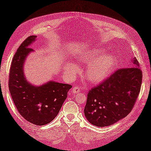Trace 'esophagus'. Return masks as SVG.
<instances>
[{"label": "esophagus", "mask_w": 151, "mask_h": 151, "mask_svg": "<svg viewBox=\"0 0 151 151\" xmlns=\"http://www.w3.org/2000/svg\"><path fill=\"white\" fill-rule=\"evenodd\" d=\"M79 91H80V89H79V87L74 86L72 89V93H74V94H75V93H78L79 92Z\"/></svg>", "instance_id": "obj_1"}]
</instances>
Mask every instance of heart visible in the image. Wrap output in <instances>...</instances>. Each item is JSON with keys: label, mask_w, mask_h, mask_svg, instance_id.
<instances>
[{"label": "heart", "mask_w": 151, "mask_h": 151, "mask_svg": "<svg viewBox=\"0 0 151 151\" xmlns=\"http://www.w3.org/2000/svg\"><path fill=\"white\" fill-rule=\"evenodd\" d=\"M104 50L101 49H93L82 56V60L88 63L86 71V78L92 83H99L108 76L116 64V58L112 55H102ZM79 70L77 65L68 63L64 67L66 74L72 76Z\"/></svg>", "instance_id": "1"}]
</instances>
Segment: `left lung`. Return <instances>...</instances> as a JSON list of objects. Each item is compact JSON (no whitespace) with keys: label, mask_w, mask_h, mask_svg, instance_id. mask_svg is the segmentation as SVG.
Returning a JSON list of instances; mask_svg holds the SVG:
<instances>
[{"label":"left lung","mask_w":151,"mask_h":151,"mask_svg":"<svg viewBox=\"0 0 151 151\" xmlns=\"http://www.w3.org/2000/svg\"><path fill=\"white\" fill-rule=\"evenodd\" d=\"M132 67L120 68L89 91L84 115L100 127L114 124L132 111L139 94L142 72L137 58Z\"/></svg>","instance_id":"left-lung-1"}]
</instances>
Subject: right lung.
<instances>
[{"mask_svg":"<svg viewBox=\"0 0 151 151\" xmlns=\"http://www.w3.org/2000/svg\"><path fill=\"white\" fill-rule=\"evenodd\" d=\"M37 36L31 35L22 43L10 68L9 89L18 112L30 123L38 126L50 123L58 115L72 86L50 81L39 86L30 84L24 74L27 56L33 51L29 47Z\"/></svg>","mask_w":151,"mask_h":151,"instance_id":"right-lung-1","label":"right lung"}]
</instances>
